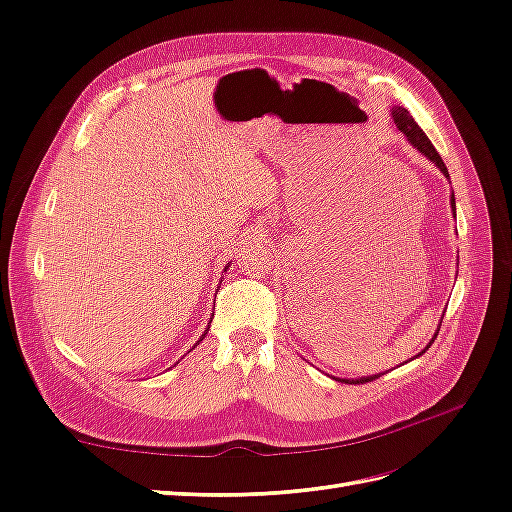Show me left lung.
<instances>
[{"instance_id": "left-lung-1", "label": "left lung", "mask_w": 512, "mask_h": 512, "mask_svg": "<svg viewBox=\"0 0 512 512\" xmlns=\"http://www.w3.org/2000/svg\"><path fill=\"white\" fill-rule=\"evenodd\" d=\"M393 121H395V126L399 128V132L404 134L408 141H410V145L414 147V149H418L423 153V156L427 158V160H431L433 164H436L442 173H444V177H448V170H446V164L442 162V158H440V153L436 151V147L431 145V141L427 138V134L418 128V123L412 119V115L406 111V108H401V106H397V108H393ZM451 207H453V215H455V194L451 196ZM442 324V322H440ZM440 331V329H438ZM438 331H436V335L431 337V342L427 344V348L433 344V339L438 337ZM427 348L423 350V352H427ZM421 352V354H423ZM376 378H380V374L378 376H367V378H352V380H339V382H348V384H365V382H371V380H376Z\"/></svg>"}]
</instances>
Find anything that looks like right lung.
I'll return each mask as SVG.
<instances>
[{
	"label": "right lung",
	"mask_w": 512,
	"mask_h": 512,
	"mask_svg": "<svg viewBox=\"0 0 512 512\" xmlns=\"http://www.w3.org/2000/svg\"><path fill=\"white\" fill-rule=\"evenodd\" d=\"M207 331H209V329H207ZM207 331L203 333V337H200V339H198V342H203V339H205V335H207ZM198 342H196V344H198Z\"/></svg>",
	"instance_id": "obj_1"
}]
</instances>
